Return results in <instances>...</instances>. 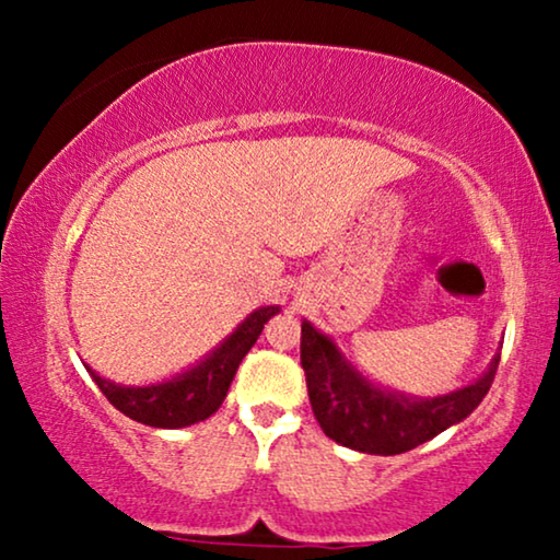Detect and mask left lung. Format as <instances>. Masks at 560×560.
Returning <instances> with one entry per match:
<instances>
[{
  "instance_id": "1",
  "label": "left lung",
  "mask_w": 560,
  "mask_h": 560,
  "mask_svg": "<svg viewBox=\"0 0 560 560\" xmlns=\"http://www.w3.org/2000/svg\"><path fill=\"white\" fill-rule=\"evenodd\" d=\"M301 364L313 416L328 439L362 454L395 456L469 418L492 387L500 354L471 385L439 397H412L374 385L326 334L303 320Z\"/></svg>"
}]
</instances>
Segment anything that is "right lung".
<instances>
[{"instance_id": "1", "label": "right lung", "mask_w": 560, "mask_h": 560, "mask_svg": "<svg viewBox=\"0 0 560 560\" xmlns=\"http://www.w3.org/2000/svg\"><path fill=\"white\" fill-rule=\"evenodd\" d=\"M278 311L280 305H262V308L249 313L236 326V331L226 336L224 343H219L203 362L190 366L183 374H175L173 380L158 382V385L127 387L98 377L91 366L86 370L106 395V400L137 423L152 428H186L201 423L221 408L242 359L255 347L265 324Z\"/></svg>"}]
</instances>
